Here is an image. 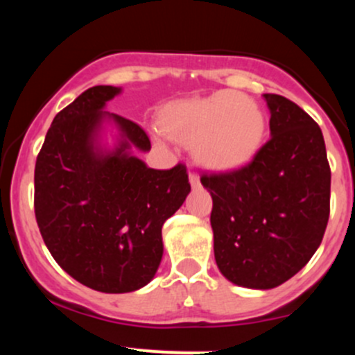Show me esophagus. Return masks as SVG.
I'll list each match as a JSON object with an SVG mask.
<instances>
[{"label": "esophagus", "instance_id": "obj_1", "mask_svg": "<svg viewBox=\"0 0 355 355\" xmlns=\"http://www.w3.org/2000/svg\"><path fill=\"white\" fill-rule=\"evenodd\" d=\"M189 180H190V185L193 187V189H198V187H200V178H198V175H197V173L190 172V175H189Z\"/></svg>", "mask_w": 355, "mask_h": 355}]
</instances>
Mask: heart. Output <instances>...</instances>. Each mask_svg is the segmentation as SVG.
I'll list each match as a JSON object with an SVG mask.
<instances>
[{"label": "heart", "instance_id": "heart-1", "mask_svg": "<svg viewBox=\"0 0 355 355\" xmlns=\"http://www.w3.org/2000/svg\"><path fill=\"white\" fill-rule=\"evenodd\" d=\"M164 128L185 144L195 157L215 170L248 164L262 146L267 121L257 101L237 92H218L185 101L166 113Z\"/></svg>", "mask_w": 355, "mask_h": 355}]
</instances>
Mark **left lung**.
<instances>
[{
    "mask_svg": "<svg viewBox=\"0 0 355 355\" xmlns=\"http://www.w3.org/2000/svg\"><path fill=\"white\" fill-rule=\"evenodd\" d=\"M270 140L250 164L203 173L215 262L247 288H274L311 260L331 214V166L320 126L294 101L266 93Z\"/></svg>",
    "mask_w": 355,
    "mask_h": 355,
    "instance_id": "8db88e82",
    "label": "left lung"
}]
</instances>
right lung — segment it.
I'll list each match as a JSON object with an SVG mask.
<instances>
[{
  "label": "right lung",
  "instance_id": "1",
  "mask_svg": "<svg viewBox=\"0 0 355 355\" xmlns=\"http://www.w3.org/2000/svg\"><path fill=\"white\" fill-rule=\"evenodd\" d=\"M121 88H88L55 116L35 165V215L53 259L105 294L141 288L155 277L162 227L190 193L183 164L148 168L130 148H152L135 121L103 112ZM105 117L121 130L115 150L98 145Z\"/></svg>",
  "mask_w": 355,
  "mask_h": 355
}]
</instances>
